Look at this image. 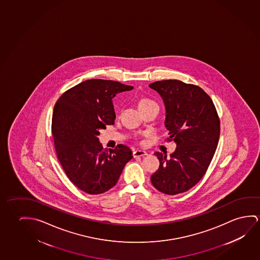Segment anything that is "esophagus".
Returning <instances> with one entry per match:
<instances>
[{
    "mask_svg": "<svg viewBox=\"0 0 260 260\" xmlns=\"http://www.w3.org/2000/svg\"><path fill=\"white\" fill-rule=\"evenodd\" d=\"M148 155V153L146 151H143V150H135V151H133V156L134 157H138V156H145Z\"/></svg>",
    "mask_w": 260,
    "mask_h": 260,
    "instance_id": "1",
    "label": "esophagus"
}]
</instances>
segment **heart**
<instances>
[{"instance_id": "heart-1", "label": "heart", "mask_w": 260, "mask_h": 260, "mask_svg": "<svg viewBox=\"0 0 260 260\" xmlns=\"http://www.w3.org/2000/svg\"><path fill=\"white\" fill-rule=\"evenodd\" d=\"M149 105H157V104L153 102V101L149 100V99H141L139 102V108H143L146 106H149Z\"/></svg>"}]
</instances>
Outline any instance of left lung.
Here are the masks:
<instances>
[{"label":"left lung","instance_id":"obj_1","mask_svg":"<svg viewBox=\"0 0 260 260\" xmlns=\"http://www.w3.org/2000/svg\"><path fill=\"white\" fill-rule=\"evenodd\" d=\"M149 87L166 107L168 140L176 148L169 157L156 152L159 168L151 176L154 187L169 196L186 192L204 176L220 138V119L212 99L199 86L179 80L156 81Z\"/></svg>","mask_w":260,"mask_h":260}]
</instances>
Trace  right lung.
Here are the masks:
<instances>
[{
	"label": "right lung",
	"mask_w": 260,
	"mask_h": 260,
	"mask_svg": "<svg viewBox=\"0 0 260 260\" xmlns=\"http://www.w3.org/2000/svg\"><path fill=\"white\" fill-rule=\"evenodd\" d=\"M133 86L112 80L91 79L76 84L60 96L52 117L56 156L69 180L89 194L113 187L132 151L125 145L104 148L101 129L114 124L112 98Z\"/></svg>",
	"instance_id": "add662e5"
}]
</instances>
